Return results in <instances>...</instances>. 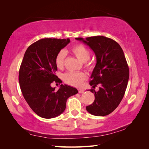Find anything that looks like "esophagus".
Here are the masks:
<instances>
[{
  "label": "esophagus",
  "instance_id": "obj_1",
  "mask_svg": "<svg viewBox=\"0 0 149 149\" xmlns=\"http://www.w3.org/2000/svg\"><path fill=\"white\" fill-rule=\"evenodd\" d=\"M78 92L79 93H84V90L82 89H78Z\"/></svg>",
  "mask_w": 149,
  "mask_h": 149
}]
</instances>
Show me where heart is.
Masks as SVG:
<instances>
[{
	"label": "heart",
	"mask_w": 149,
	"mask_h": 149,
	"mask_svg": "<svg viewBox=\"0 0 149 149\" xmlns=\"http://www.w3.org/2000/svg\"><path fill=\"white\" fill-rule=\"evenodd\" d=\"M71 52L79 60L84 62L85 66L88 70H92L94 65L91 61H89L90 58V52L89 49L83 45H76L71 49ZM66 52L65 50H61L58 53L55 57V65L58 69H62L64 66ZM65 81L68 84L74 86H79L82 84L83 81L87 79V75L83 72L70 71L65 73L63 76Z\"/></svg>",
	"instance_id": "obj_1"
}]
</instances>
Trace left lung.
Segmentation results:
<instances>
[{"instance_id": "8db88e82", "label": "left lung", "mask_w": 149, "mask_h": 149, "mask_svg": "<svg viewBox=\"0 0 149 149\" xmlns=\"http://www.w3.org/2000/svg\"><path fill=\"white\" fill-rule=\"evenodd\" d=\"M76 40L91 48L97 61L89 84L93 88L99 84L100 89H89L95 99L86 109L94 116H107L118 107L127 88L129 70L123 49L114 40L103 36Z\"/></svg>"}]
</instances>
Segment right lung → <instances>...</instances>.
<instances>
[{"instance_id":"right-lung-1","label":"right lung","mask_w":149,"mask_h":149,"mask_svg":"<svg viewBox=\"0 0 149 149\" xmlns=\"http://www.w3.org/2000/svg\"><path fill=\"white\" fill-rule=\"evenodd\" d=\"M70 42L69 38H43L26 49L19 70L22 94L31 109L43 118L50 119L64 112L68 98L78 93L66 84L55 91L51 84L61 83L56 76L55 60L58 53Z\"/></svg>"}]
</instances>
